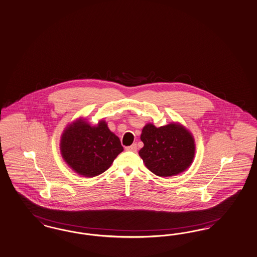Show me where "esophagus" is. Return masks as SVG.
Instances as JSON below:
<instances>
[{"instance_id": "1", "label": "esophagus", "mask_w": 257, "mask_h": 257, "mask_svg": "<svg viewBox=\"0 0 257 257\" xmlns=\"http://www.w3.org/2000/svg\"><path fill=\"white\" fill-rule=\"evenodd\" d=\"M137 144L134 143L131 146H128V147H125V150L128 151V152H137Z\"/></svg>"}]
</instances>
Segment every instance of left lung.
I'll return each mask as SVG.
<instances>
[{
	"label": "left lung",
	"instance_id": "obj_1",
	"mask_svg": "<svg viewBox=\"0 0 257 257\" xmlns=\"http://www.w3.org/2000/svg\"><path fill=\"white\" fill-rule=\"evenodd\" d=\"M141 140L144 146L139 152L145 166L159 177H173L184 172L195 158L194 137L179 123L156 127L146 124Z\"/></svg>",
	"mask_w": 257,
	"mask_h": 257
}]
</instances>
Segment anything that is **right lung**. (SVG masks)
Masks as SVG:
<instances>
[{
    "mask_svg": "<svg viewBox=\"0 0 257 257\" xmlns=\"http://www.w3.org/2000/svg\"><path fill=\"white\" fill-rule=\"evenodd\" d=\"M123 151L119 139L104 120L91 126L84 119L69 124L61 139L64 161L80 176L93 177L105 172Z\"/></svg>",
    "mask_w": 257,
    "mask_h": 257,
    "instance_id": "right-lung-1",
    "label": "right lung"
}]
</instances>
